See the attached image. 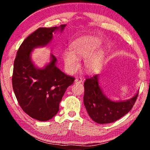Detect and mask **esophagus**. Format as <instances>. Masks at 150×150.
<instances>
[{
	"instance_id": "1",
	"label": "esophagus",
	"mask_w": 150,
	"mask_h": 150,
	"mask_svg": "<svg viewBox=\"0 0 150 150\" xmlns=\"http://www.w3.org/2000/svg\"><path fill=\"white\" fill-rule=\"evenodd\" d=\"M75 83H81L83 82V79L81 77H77L75 79Z\"/></svg>"
}]
</instances>
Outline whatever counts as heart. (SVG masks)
<instances>
[{
    "label": "heart",
    "mask_w": 150,
    "mask_h": 150,
    "mask_svg": "<svg viewBox=\"0 0 150 150\" xmlns=\"http://www.w3.org/2000/svg\"><path fill=\"white\" fill-rule=\"evenodd\" d=\"M98 45L99 42L96 39L82 40L73 44L71 45L72 52L65 51L63 53V61L67 71L71 73L75 72L79 67L78 59L87 57L85 68L87 71L92 73L97 69L102 62V52H98L91 57L90 55L98 47Z\"/></svg>",
    "instance_id": "obj_1"
}]
</instances>
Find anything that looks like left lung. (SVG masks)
<instances>
[{
  "mask_svg": "<svg viewBox=\"0 0 150 150\" xmlns=\"http://www.w3.org/2000/svg\"><path fill=\"white\" fill-rule=\"evenodd\" d=\"M83 101L87 112L93 120L98 124H108L121 118L131 110L138 93L127 101L113 102L103 93L98 85V75L87 77L84 83Z\"/></svg>",
  "mask_w": 150,
  "mask_h": 150,
  "instance_id": "obj_1",
  "label": "left lung"
}]
</instances>
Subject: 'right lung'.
I'll return each mask as SVG.
<instances>
[{
  "label": "right lung",
  "instance_id": "obj_1",
  "mask_svg": "<svg viewBox=\"0 0 150 150\" xmlns=\"http://www.w3.org/2000/svg\"><path fill=\"white\" fill-rule=\"evenodd\" d=\"M65 26L61 25L62 31ZM57 29L39 28L28 35L20 45L14 62L12 83L18 103L25 113L40 121L50 120L56 115L66 89L75 81L55 66L54 55L42 69L35 68L30 59L33 48L46 45Z\"/></svg>",
  "mask_w": 150,
  "mask_h": 150
}]
</instances>
